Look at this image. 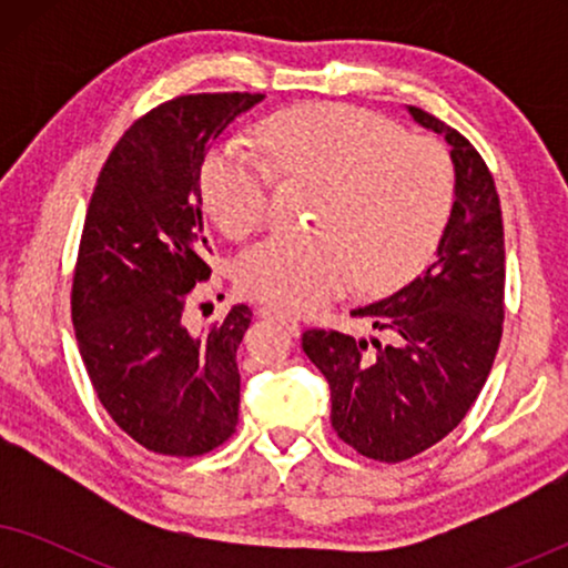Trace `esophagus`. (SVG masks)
Wrapping results in <instances>:
<instances>
[{
  "label": "esophagus",
  "mask_w": 568,
  "mask_h": 568,
  "mask_svg": "<svg viewBox=\"0 0 568 568\" xmlns=\"http://www.w3.org/2000/svg\"><path fill=\"white\" fill-rule=\"evenodd\" d=\"M263 317H268V321H276V323H282L284 328L292 333V336H297L300 328H302L297 317H292V315H286V313H278V310H263Z\"/></svg>",
  "instance_id": "obj_1"
}]
</instances>
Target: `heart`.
Masks as SVG:
<instances>
[{
  "mask_svg": "<svg viewBox=\"0 0 568 568\" xmlns=\"http://www.w3.org/2000/svg\"><path fill=\"white\" fill-rule=\"evenodd\" d=\"M271 165L323 191L313 235H276L237 263L247 297L307 313L359 276L393 290L422 271L445 235L455 170L439 142L346 103H305L261 123ZM274 175L258 154L230 142L201 168V199L224 235L245 240L268 222Z\"/></svg>",
  "mask_w": 568,
  "mask_h": 568,
  "instance_id": "1",
  "label": "heart"
}]
</instances>
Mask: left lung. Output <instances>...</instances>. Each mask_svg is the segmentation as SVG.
<instances>
[{
	"label": "left lung",
	"mask_w": 568,
	"mask_h": 568,
	"mask_svg": "<svg viewBox=\"0 0 568 568\" xmlns=\"http://www.w3.org/2000/svg\"><path fill=\"white\" fill-rule=\"evenodd\" d=\"M455 165L437 258L390 297L352 310L383 338L310 328L302 348L331 385V424L356 453L403 463L463 422L486 385L504 323V224L494 175L460 131L422 108Z\"/></svg>",
	"instance_id": "8db88e82"
}]
</instances>
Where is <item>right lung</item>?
<instances>
[{"instance_id": "add662e5", "label": "right lung", "mask_w": 568, "mask_h": 568, "mask_svg": "<svg viewBox=\"0 0 568 568\" xmlns=\"http://www.w3.org/2000/svg\"><path fill=\"white\" fill-rule=\"evenodd\" d=\"M261 92L168 100L123 131L84 216L72 278V323L108 416L158 455L196 457L235 434L237 346L251 307L206 333L185 328L193 286L212 276L201 220L209 144Z\"/></svg>"}]
</instances>
